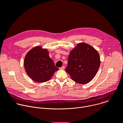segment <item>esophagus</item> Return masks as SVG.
I'll use <instances>...</instances> for the list:
<instances>
[{"label":"esophagus","instance_id":"obj_1","mask_svg":"<svg viewBox=\"0 0 123 123\" xmlns=\"http://www.w3.org/2000/svg\"><path fill=\"white\" fill-rule=\"evenodd\" d=\"M64 69H65V66H62V67L59 68L60 70H64Z\"/></svg>","mask_w":123,"mask_h":123}]
</instances>
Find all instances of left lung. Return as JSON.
<instances>
[{"label":"left lung","mask_w":123,"mask_h":123,"mask_svg":"<svg viewBox=\"0 0 123 123\" xmlns=\"http://www.w3.org/2000/svg\"><path fill=\"white\" fill-rule=\"evenodd\" d=\"M100 64L98 51L86 43H80L71 51L65 70L73 80L85 84L95 77Z\"/></svg>","instance_id":"obj_1"}]
</instances>
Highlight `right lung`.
<instances>
[{"instance_id":"obj_1","label":"right lung","mask_w":123,"mask_h":123,"mask_svg":"<svg viewBox=\"0 0 123 123\" xmlns=\"http://www.w3.org/2000/svg\"><path fill=\"white\" fill-rule=\"evenodd\" d=\"M24 67L31 79L36 82H45L49 80L54 73L59 70L49 56V52L41 46H36L26 54Z\"/></svg>"}]
</instances>
